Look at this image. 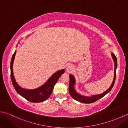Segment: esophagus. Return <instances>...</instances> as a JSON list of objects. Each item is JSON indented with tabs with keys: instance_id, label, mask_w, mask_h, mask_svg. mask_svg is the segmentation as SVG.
I'll return each mask as SVG.
<instances>
[{
	"instance_id": "esophagus-1",
	"label": "esophagus",
	"mask_w": 128,
	"mask_h": 128,
	"mask_svg": "<svg viewBox=\"0 0 128 128\" xmlns=\"http://www.w3.org/2000/svg\"><path fill=\"white\" fill-rule=\"evenodd\" d=\"M73 69H74V66H73L72 65H69V66H68L66 68V71L68 72H72Z\"/></svg>"
}]
</instances>
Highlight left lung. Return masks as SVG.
<instances>
[{"instance_id":"8db88e82","label":"left lung","mask_w":128,"mask_h":128,"mask_svg":"<svg viewBox=\"0 0 128 128\" xmlns=\"http://www.w3.org/2000/svg\"><path fill=\"white\" fill-rule=\"evenodd\" d=\"M112 56L114 62L115 64V69H114V78L113 81L112 82V85L110 86V88H108L107 91L103 92V94H100L98 95H93L91 97H86V96H81L80 94H78L76 92L74 88V85L75 84V78L72 75H69L70 78V81H69V92L70 94L73 98L75 100H78V101H79L81 103H91L96 102V100H100L101 98L103 97H104L106 94H107L108 92L110 91L113 88V87L114 85L115 81H116V67H117V59H116V57L114 55V54L112 53Z\"/></svg>"}]
</instances>
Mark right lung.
I'll return each instance as SVG.
<instances>
[{
  "label": "right lung",
  "mask_w": 128,
  "mask_h": 128,
  "mask_svg": "<svg viewBox=\"0 0 128 128\" xmlns=\"http://www.w3.org/2000/svg\"><path fill=\"white\" fill-rule=\"evenodd\" d=\"M16 50L12 56L10 62V70H11V79L14 88L18 93L21 96L25 98L28 101L34 103H38L44 101L50 97L52 92L53 91L54 85H56L57 81L58 80L60 76L64 72V69H62L56 72L49 78L48 80L44 85L40 88L34 90H27L19 86L16 82L14 76L12 64L14 60Z\"/></svg>",
  "instance_id": "1"
}]
</instances>
